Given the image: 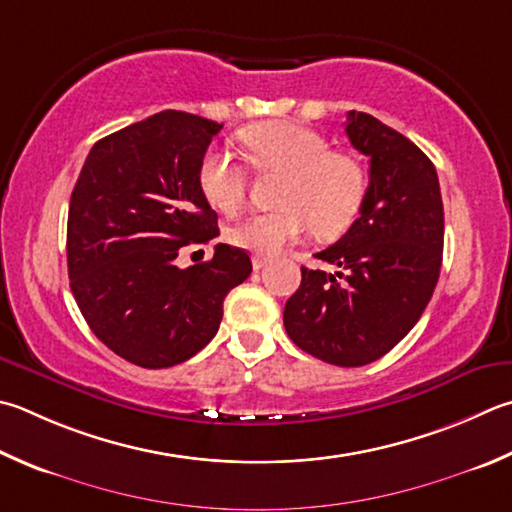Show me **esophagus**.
<instances>
[{"instance_id": "34e87169", "label": "esophagus", "mask_w": 512, "mask_h": 512, "mask_svg": "<svg viewBox=\"0 0 512 512\" xmlns=\"http://www.w3.org/2000/svg\"><path fill=\"white\" fill-rule=\"evenodd\" d=\"M266 264H268V257L253 255V268H255V271H259V268H264Z\"/></svg>"}]
</instances>
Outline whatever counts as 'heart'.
Instances as JSON below:
<instances>
[{
	"mask_svg": "<svg viewBox=\"0 0 512 512\" xmlns=\"http://www.w3.org/2000/svg\"><path fill=\"white\" fill-rule=\"evenodd\" d=\"M237 138L253 170L277 172L282 181L275 197L280 208L232 226V244L273 255L309 228L336 237L351 226L367 188L356 156L329 150L322 134L288 120L250 125ZM199 188L212 208L235 215L246 201V174L226 152L210 150L199 165Z\"/></svg>",
	"mask_w": 512,
	"mask_h": 512,
	"instance_id": "obj_1",
	"label": "heart"
}]
</instances>
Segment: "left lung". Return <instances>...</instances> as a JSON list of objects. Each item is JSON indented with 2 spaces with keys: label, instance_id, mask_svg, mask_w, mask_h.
<instances>
[{
  "label": "left lung",
  "instance_id": "8db88e82",
  "mask_svg": "<svg viewBox=\"0 0 512 512\" xmlns=\"http://www.w3.org/2000/svg\"><path fill=\"white\" fill-rule=\"evenodd\" d=\"M345 132L369 156L360 217L315 253L336 273L302 266L284 327L311 356L362 367L392 351L430 302L443 259V201L432 161L410 138L362 111H349Z\"/></svg>",
  "mask_w": 512,
  "mask_h": 512
}]
</instances>
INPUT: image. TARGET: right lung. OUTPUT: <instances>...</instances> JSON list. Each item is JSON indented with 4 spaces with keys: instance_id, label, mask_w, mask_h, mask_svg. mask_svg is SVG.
I'll use <instances>...</instances> for the list:
<instances>
[{
    "instance_id": "right-lung-1",
    "label": "right lung",
    "mask_w": 512,
    "mask_h": 512,
    "mask_svg": "<svg viewBox=\"0 0 512 512\" xmlns=\"http://www.w3.org/2000/svg\"><path fill=\"white\" fill-rule=\"evenodd\" d=\"M224 125L167 109L91 147L71 192V293L96 338L132 365L192 358L224 318L226 295L253 271L246 250L217 244L210 262L179 268L188 244L219 235L199 165Z\"/></svg>"
}]
</instances>
